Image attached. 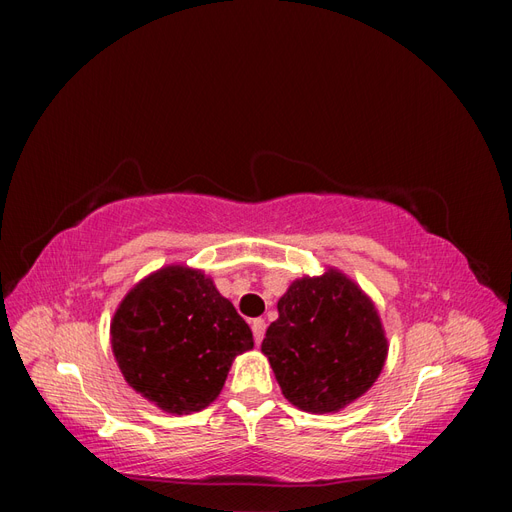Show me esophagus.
I'll list each match as a JSON object with an SVG mask.
<instances>
[{
  "label": "esophagus",
  "instance_id": "esophagus-1",
  "mask_svg": "<svg viewBox=\"0 0 512 512\" xmlns=\"http://www.w3.org/2000/svg\"><path fill=\"white\" fill-rule=\"evenodd\" d=\"M265 329H267L265 320H262V318L252 320V333H254V342H256V344L262 342V337H265Z\"/></svg>",
  "mask_w": 512,
  "mask_h": 512
}]
</instances>
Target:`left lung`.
<instances>
[{
    "mask_svg": "<svg viewBox=\"0 0 512 512\" xmlns=\"http://www.w3.org/2000/svg\"><path fill=\"white\" fill-rule=\"evenodd\" d=\"M277 312L260 350L292 406L339 412L378 380L389 342L374 301L348 275L294 280Z\"/></svg>",
    "mask_w": 512,
    "mask_h": 512,
    "instance_id": "8db88e82",
    "label": "left lung"
}]
</instances>
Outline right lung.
<instances>
[{
	"mask_svg": "<svg viewBox=\"0 0 512 512\" xmlns=\"http://www.w3.org/2000/svg\"><path fill=\"white\" fill-rule=\"evenodd\" d=\"M111 346L136 393L168 414H192L222 393L232 361L254 348V337L211 277L168 265L123 297Z\"/></svg>",
	"mask_w": 512,
	"mask_h": 512,
	"instance_id": "add662e5",
	"label": "right lung"
}]
</instances>
